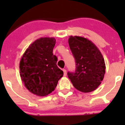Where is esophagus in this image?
Masks as SVG:
<instances>
[{
    "label": "esophagus",
    "instance_id": "34e87169",
    "mask_svg": "<svg viewBox=\"0 0 125 125\" xmlns=\"http://www.w3.org/2000/svg\"><path fill=\"white\" fill-rule=\"evenodd\" d=\"M63 71L64 75H65V76H66V70H65V69H63Z\"/></svg>",
    "mask_w": 125,
    "mask_h": 125
}]
</instances>
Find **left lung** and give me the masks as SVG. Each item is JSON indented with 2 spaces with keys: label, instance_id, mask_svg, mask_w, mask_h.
Wrapping results in <instances>:
<instances>
[{
  "label": "left lung",
  "instance_id": "8db88e82",
  "mask_svg": "<svg viewBox=\"0 0 125 125\" xmlns=\"http://www.w3.org/2000/svg\"><path fill=\"white\" fill-rule=\"evenodd\" d=\"M68 43L76 65L74 73H68L73 86L85 93L95 90L105 74V63L101 52L93 42L82 36H70Z\"/></svg>",
  "mask_w": 125,
  "mask_h": 125
}]
</instances>
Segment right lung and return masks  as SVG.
Wrapping results in <instances>:
<instances>
[{
  "label": "right lung",
  "mask_w": 125,
  "mask_h": 125,
  "mask_svg": "<svg viewBox=\"0 0 125 125\" xmlns=\"http://www.w3.org/2000/svg\"><path fill=\"white\" fill-rule=\"evenodd\" d=\"M54 37H41L28 46L20 61V75L25 88L38 96L52 93L63 72L57 66L52 51Z\"/></svg>",
  "instance_id": "1"
}]
</instances>
